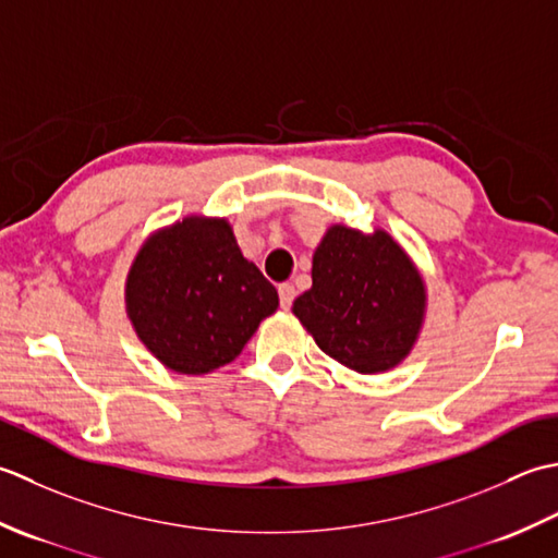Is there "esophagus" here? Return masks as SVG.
Listing matches in <instances>:
<instances>
[{
    "label": "esophagus",
    "mask_w": 558,
    "mask_h": 558,
    "mask_svg": "<svg viewBox=\"0 0 558 558\" xmlns=\"http://www.w3.org/2000/svg\"><path fill=\"white\" fill-rule=\"evenodd\" d=\"M293 299H295L293 283H279V303H281V308H289V305L293 303Z\"/></svg>",
    "instance_id": "esophagus-1"
}]
</instances>
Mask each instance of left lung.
Instances as JSON below:
<instances>
[{
    "label": "left lung",
    "mask_w": 558,
    "mask_h": 558,
    "mask_svg": "<svg viewBox=\"0 0 558 558\" xmlns=\"http://www.w3.org/2000/svg\"><path fill=\"white\" fill-rule=\"evenodd\" d=\"M313 287L293 315L327 356L363 375L409 356L426 315V283L395 238L329 226L313 253Z\"/></svg>",
    "instance_id": "8db88e82"
}]
</instances>
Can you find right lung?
I'll return each mask as SVG.
<instances>
[{
	"label": "right lung",
	"mask_w": 558,
	"mask_h": 558,
	"mask_svg": "<svg viewBox=\"0 0 558 558\" xmlns=\"http://www.w3.org/2000/svg\"><path fill=\"white\" fill-rule=\"evenodd\" d=\"M136 337L168 371L204 375L241 354L279 293L235 243L231 223L185 216L146 238L124 281Z\"/></svg>",
	"instance_id": "obj_1"
}]
</instances>
